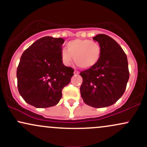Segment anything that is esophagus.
<instances>
[{
  "instance_id": "34e87169",
  "label": "esophagus",
  "mask_w": 147,
  "mask_h": 147,
  "mask_svg": "<svg viewBox=\"0 0 147 147\" xmlns=\"http://www.w3.org/2000/svg\"><path fill=\"white\" fill-rule=\"evenodd\" d=\"M79 71H77V70H75V71H74V75H79Z\"/></svg>"
}]
</instances>
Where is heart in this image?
Listing matches in <instances>:
<instances>
[{
    "mask_svg": "<svg viewBox=\"0 0 147 147\" xmlns=\"http://www.w3.org/2000/svg\"><path fill=\"white\" fill-rule=\"evenodd\" d=\"M66 50L61 51V59L63 63L70 65L75 59V63L80 68L88 69L95 66L99 62L102 48L97 42L89 39H77L69 41Z\"/></svg>",
    "mask_w": 147,
    "mask_h": 147,
    "instance_id": "b5f03b06",
    "label": "heart"
}]
</instances>
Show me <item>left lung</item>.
I'll use <instances>...</instances> for the list:
<instances>
[{
	"mask_svg": "<svg viewBox=\"0 0 147 147\" xmlns=\"http://www.w3.org/2000/svg\"><path fill=\"white\" fill-rule=\"evenodd\" d=\"M102 48L99 62L95 66L80 72L83 82L81 96L87 105L107 107L122 97L129 79L125 52L113 38L106 34L93 37Z\"/></svg>",
	"mask_w": 147,
	"mask_h": 147,
	"instance_id": "left-lung-1",
	"label": "left lung"
}]
</instances>
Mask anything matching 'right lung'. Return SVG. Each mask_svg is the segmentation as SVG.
<instances>
[{"label":"right lung","instance_id":"1","mask_svg":"<svg viewBox=\"0 0 147 147\" xmlns=\"http://www.w3.org/2000/svg\"><path fill=\"white\" fill-rule=\"evenodd\" d=\"M64 39L44 36L25 50L18 65V90L28 104L36 108L55 106L62 90L70 82L74 69L61 59Z\"/></svg>","mask_w":147,"mask_h":147}]
</instances>
